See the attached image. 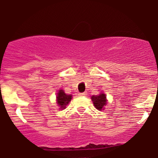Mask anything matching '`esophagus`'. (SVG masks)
Masks as SVG:
<instances>
[{"label": "esophagus", "mask_w": 158, "mask_h": 158, "mask_svg": "<svg viewBox=\"0 0 158 158\" xmlns=\"http://www.w3.org/2000/svg\"><path fill=\"white\" fill-rule=\"evenodd\" d=\"M86 94H87V93H86V92H83V93H79L78 95L80 97H83V96H86Z\"/></svg>", "instance_id": "1"}]
</instances>
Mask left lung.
Returning <instances> with one entry per match:
<instances>
[{
	"mask_svg": "<svg viewBox=\"0 0 158 158\" xmlns=\"http://www.w3.org/2000/svg\"><path fill=\"white\" fill-rule=\"evenodd\" d=\"M91 100L93 101L94 106H95L97 109L98 110H102L104 109V107L106 106L107 104V99H106V96L105 94H100L99 95H97V96H93L91 97Z\"/></svg>",
	"mask_w": 158,
	"mask_h": 158,
	"instance_id": "left-lung-1",
	"label": "left lung"
}]
</instances>
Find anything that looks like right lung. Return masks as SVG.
<instances>
[{
  "label": "right lung",
  "instance_id": "right-lung-1",
  "mask_svg": "<svg viewBox=\"0 0 158 158\" xmlns=\"http://www.w3.org/2000/svg\"><path fill=\"white\" fill-rule=\"evenodd\" d=\"M72 94H66L63 89H59L56 95V103L60 107V109H64L66 106L72 100Z\"/></svg>",
  "mask_w": 158,
  "mask_h": 158
}]
</instances>
